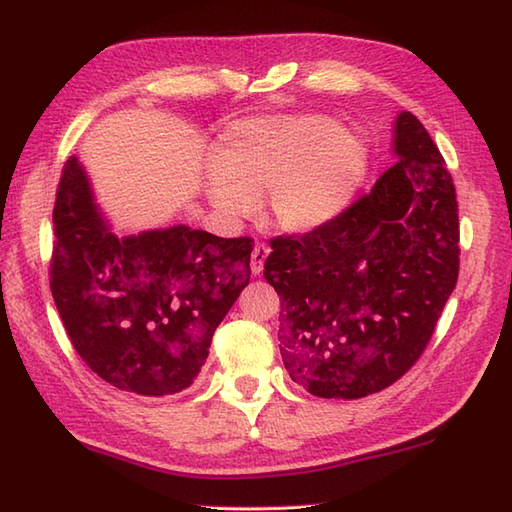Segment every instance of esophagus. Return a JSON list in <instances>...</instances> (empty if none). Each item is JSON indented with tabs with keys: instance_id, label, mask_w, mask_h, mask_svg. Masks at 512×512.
<instances>
[{
	"instance_id": "esophagus-1",
	"label": "esophagus",
	"mask_w": 512,
	"mask_h": 512,
	"mask_svg": "<svg viewBox=\"0 0 512 512\" xmlns=\"http://www.w3.org/2000/svg\"><path fill=\"white\" fill-rule=\"evenodd\" d=\"M267 256H269V247L265 243H256L254 245V252H252V274L254 276L263 274V267H265Z\"/></svg>"
}]
</instances>
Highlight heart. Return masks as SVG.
Listing matches in <instances>:
<instances>
[{
	"label": "heart",
	"instance_id": "b5f03b06",
	"mask_svg": "<svg viewBox=\"0 0 512 512\" xmlns=\"http://www.w3.org/2000/svg\"><path fill=\"white\" fill-rule=\"evenodd\" d=\"M367 145L329 117L236 123L212 152L205 196L227 223L243 221L267 192V216L289 234H307L338 218L367 174Z\"/></svg>",
	"mask_w": 512,
	"mask_h": 512
}]
</instances>
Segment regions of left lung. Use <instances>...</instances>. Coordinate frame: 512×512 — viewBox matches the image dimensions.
<instances>
[{"mask_svg":"<svg viewBox=\"0 0 512 512\" xmlns=\"http://www.w3.org/2000/svg\"><path fill=\"white\" fill-rule=\"evenodd\" d=\"M393 168L325 227L276 236L265 280L280 296V356L311 395L391 387L431 340L460 274L451 174L415 114L393 125Z\"/></svg>","mask_w":512,"mask_h":512,"instance_id":"8db88e82","label":"left lung"}]
</instances>
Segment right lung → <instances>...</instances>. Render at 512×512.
Here are the masks:
<instances>
[{
	"mask_svg": "<svg viewBox=\"0 0 512 512\" xmlns=\"http://www.w3.org/2000/svg\"><path fill=\"white\" fill-rule=\"evenodd\" d=\"M52 223L50 289L81 360L119 391L161 398L190 387L249 285L252 238L187 225L119 238L77 156L64 165Z\"/></svg>",
	"mask_w": 512,
	"mask_h": 512,
	"instance_id": "add662e5",
	"label": "right lung"
}]
</instances>
